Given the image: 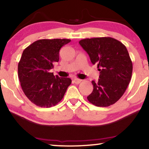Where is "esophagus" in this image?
Masks as SVG:
<instances>
[{
	"label": "esophagus",
	"instance_id": "esophagus-1",
	"mask_svg": "<svg viewBox=\"0 0 149 149\" xmlns=\"http://www.w3.org/2000/svg\"><path fill=\"white\" fill-rule=\"evenodd\" d=\"M81 81V79H77V78H75V79H74V82L75 84H79V83H80Z\"/></svg>",
	"mask_w": 149,
	"mask_h": 149
}]
</instances>
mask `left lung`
I'll list each match as a JSON object with an SVG mask.
<instances>
[{"label": "left lung", "instance_id": "obj_1", "mask_svg": "<svg viewBox=\"0 0 149 149\" xmlns=\"http://www.w3.org/2000/svg\"><path fill=\"white\" fill-rule=\"evenodd\" d=\"M79 43L92 64L100 68L98 81H92L94 89L88 101L99 107L112 105L123 96L132 77V63L127 49L112 37L84 39Z\"/></svg>", "mask_w": 149, "mask_h": 149}]
</instances>
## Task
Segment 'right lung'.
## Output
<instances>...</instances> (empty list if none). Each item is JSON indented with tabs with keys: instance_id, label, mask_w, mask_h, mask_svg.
I'll list each match as a JSON object with an SVG mask.
<instances>
[{
	"instance_id": "add662e5",
	"label": "right lung",
	"mask_w": 149,
	"mask_h": 149,
	"mask_svg": "<svg viewBox=\"0 0 149 149\" xmlns=\"http://www.w3.org/2000/svg\"><path fill=\"white\" fill-rule=\"evenodd\" d=\"M70 41L67 39H40L23 51L18 64V75L25 96L35 105L43 108L55 106L72 83L69 77L55 76L50 72L59 61L61 47Z\"/></svg>"
}]
</instances>
